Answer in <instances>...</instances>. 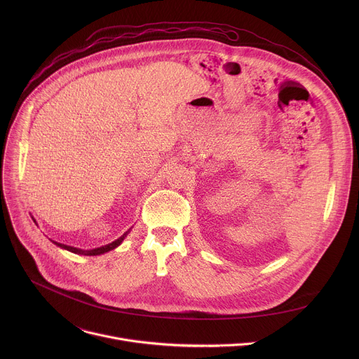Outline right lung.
Here are the masks:
<instances>
[{
  "label": "right lung",
  "mask_w": 359,
  "mask_h": 359,
  "mask_svg": "<svg viewBox=\"0 0 359 359\" xmlns=\"http://www.w3.org/2000/svg\"><path fill=\"white\" fill-rule=\"evenodd\" d=\"M128 233H129V230H128L123 236H121L118 240H115V241H112V243H109V244H107V245H102V247H97V248H92V250H81V248L71 247V245H67V244H61V243H57V241H54V244H57L58 247L65 248V250H68V251H71V252H75V254H82V255H99V254L108 252V251L116 248L118 245H121V243H122L123 238L128 236Z\"/></svg>",
  "instance_id": "obj_1"
}]
</instances>
